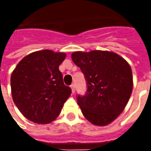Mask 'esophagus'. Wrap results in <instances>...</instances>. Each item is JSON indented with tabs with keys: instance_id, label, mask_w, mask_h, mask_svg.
<instances>
[{
	"instance_id": "obj_1",
	"label": "esophagus",
	"mask_w": 151,
	"mask_h": 151,
	"mask_svg": "<svg viewBox=\"0 0 151 151\" xmlns=\"http://www.w3.org/2000/svg\"><path fill=\"white\" fill-rule=\"evenodd\" d=\"M71 86V89H72V92L73 93H74L75 92V84L74 83H73L72 85L70 86Z\"/></svg>"
}]
</instances>
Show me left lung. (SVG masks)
<instances>
[{"instance_id":"obj_1","label":"left lung","mask_w":151,"mask_h":151,"mask_svg":"<svg viewBox=\"0 0 151 151\" xmlns=\"http://www.w3.org/2000/svg\"><path fill=\"white\" fill-rule=\"evenodd\" d=\"M72 60L84 74L86 92L77 95L82 114L95 125L112 122L125 108L133 90L129 65L116 53L75 52Z\"/></svg>"}]
</instances>
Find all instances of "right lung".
I'll return each mask as SVG.
<instances>
[{"mask_svg":"<svg viewBox=\"0 0 151 151\" xmlns=\"http://www.w3.org/2000/svg\"><path fill=\"white\" fill-rule=\"evenodd\" d=\"M65 58V53L51 50L35 52L25 56L12 73L13 100L28 120L47 124L59 116L72 92L59 70Z\"/></svg>","mask_w":151,"mask_h":151,"instance_id":"obj_1","label":"right lung"}]
</instances>
